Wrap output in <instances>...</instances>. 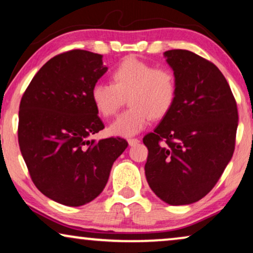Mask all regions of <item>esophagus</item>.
<instances>
[{
    "instance_id": "esophagus-1",
    "label": "esophagus",
    "mask_w": 253,
    "mask_h": 253,
    "mask_svg": "<svg viewBox=\"0 0 253 253\" xmlns=\"http://www.w3.org/2000/svg\"><path fill=\"white\" fill-rule=\"evenodd\" d=\"M127 143H129L130 146H134V145L139 143V140H138L137 138H129V139H127Z\"/></svg>"
}]
</instances>
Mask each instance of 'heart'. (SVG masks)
I'll return each instance as SVG.
<instances>
[{"label": "heart", "instance_id": "1", "mask_svg": "<svg viewBox=\"0 0 253 253\" xmlns=\"http://www.w3.org/2000/svg\"><path fill=\"white\" fill-rule=\"evenodd\" d=\"M176 89L170 69L127 57L113 70L112 84L93 86L91 99L103 117L115 115L127 99L130 108L110 124L108 131L113 136L132 137L148 126L151 117L167 115L175 102Z\"/></svg>", "mask_w": 253, "mask_h": 253}]
</instances>
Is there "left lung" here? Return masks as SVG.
Instances as JSON below:
<instances>
[{
	"label": "left lung",
	"instance_id": "left-lung-1",
	"mask_svg": "<svg viewBox=\"0 0 253 253\" xmlns=\"http://www.w3.org/2000/svg\"><path fill=\"white\" fill-rule=\"evenodd\" d=\"M176 78V99L153 132L145 175L169 205L198 202L214 188L235 150L237 106L221 71L192 51L164 53Z\"/></svg>",
	"mask_w": 253,
	"mask_h": 253
}]
</instances>
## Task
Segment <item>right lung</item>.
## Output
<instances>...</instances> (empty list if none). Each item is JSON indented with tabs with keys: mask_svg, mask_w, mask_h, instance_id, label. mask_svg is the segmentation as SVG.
<instances>
[{
	"mask_svg": "<svg viewBox=\"0 0 253 253\" xmlns=\"http://www.w3.org/2000/svg\"><path fill=\"white\" fill-rule=\"evenodd\" d=\"M107 70L100 54H60L38 71L20 101L24 161L39 191L62 205L77 207L95 199L127 147L122 138L89 139L105 127L91 91Z\"/></svg>",
	"mask_w": 253,
	"mask_h": 253,
	"instance_id": "right-lung-1",
	"label": "right lung"
}]
</instances>
